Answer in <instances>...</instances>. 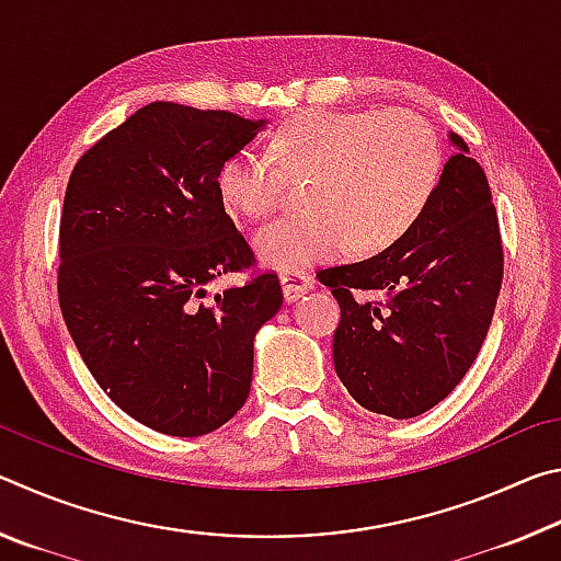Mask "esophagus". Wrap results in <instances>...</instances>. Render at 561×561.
Instances as JSON below:
<instances>
[{"instance_id":"esophagus-1","label":"esophagus","mask_w":561,"mask_h":561,"mask_svg":"<svg viewBox=\"0 0 561 561\" xmlns=\"http://www.w3.org/2000/svg\"><path fill=\"white\" fill-rule=\"evenodd\" d=\"M279 282H282L284 299L287 301H297L299 297H304V294L314 289V277L304 272H284Z\"/></svg>"}]
</instances>
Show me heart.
<instances>
[{"mask_svg": "<svg viewBox=\"0 0 561 561\" xmlns=\"http://www.w3.org/2000/svg\"><path fill=\"white\" fill-rule=\"evenodd\" d=\"M443 175V146L411 111H301L272 133L267 156L240 150L217 173L232 213L260 220L284 201L287 183L304 190L307 213L282 217L254 234L257 257L279 272L388 250L421 220Z\"/></svg>", "mask_w": 561, "mask_h": 561, "instance_id": "b5f03b06", "label": "heart"}]
</instances>
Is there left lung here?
I'll use <instances>...</instances> for the list:
<instances>
[{
  "label": "left lung",
  "instance_id": "8db88e82",
  "mask_svg": "<svg viewBox=\"0 0 561 561\" xmlns=\"http://www.w3.org/2000/svg\"><path fill=\"white\" fill-rule=\"evenodd\" d=\"M455 153L411 230L371 260L317 274L339 299L334 366L366 411L415 417L468 374L502 284V242L485 170ZM381 296L374 302L370 294Z\"/></svg>",
  "mask_w": 561,
  "mask_h": 561
}]
</instances>
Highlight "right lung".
Here are the masks:
<instances>
[{"instance_id":"right-lung-1","label":"right lung","mask_w":561,"mask_h":561,"mask_svg":"<svg viewBox=\"0 0 561 561\" xmlns=\"http://www.w3.org/2000/svg\"><path fill=\"white\" fill-rule=\"evenodd\" d=\"M267 121L173 101L138 108L79 158L64 197L59 304L96 383L158 433L195 438L250 396L254 336L282 307L274 274L203 301L252 264L217 193Z\"/></svg>"}]
</instances>
